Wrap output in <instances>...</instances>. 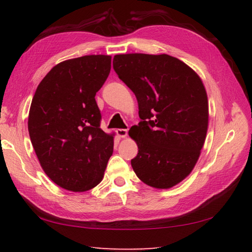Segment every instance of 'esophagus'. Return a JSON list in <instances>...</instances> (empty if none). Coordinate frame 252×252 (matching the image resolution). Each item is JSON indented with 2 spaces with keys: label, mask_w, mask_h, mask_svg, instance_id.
<instances>
[{
  "label": "esophagus",
  "mask_w": 252,
  "mask_h": 252,
  "mask_svg": "<svg viewBox=\"0 0 252 252\" xmlns=\"http://www.w3.org/2000/svg\"><path fill=\"white\" fill-rule=\"evenodd\" d=\"M117 134L120 136V138H126V136L127 135V130L126 129H118Z\"/></svg>",
  "instance_id": "esophagus-1"
}]
</instances>
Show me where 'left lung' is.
Returning a JSON list of instances; mask_svg holds the SVG:
<instances>
[{"label": "left lung", "mask_w": 252, "mask_h": 252, "mask_svg": "<svg viewBox=\"0 0 252 252\" xmlns=\"http://www.w3.org/2000/svg\"><path fill=\"white\" fill-rule=\"evenodd\" d=\"M113 69L133 91L141 121L129 131L139 153L131 165L140 180L170 189L193 170L208 126V100L196 72L170 55L123 54Z\"/></svg>", "instance_id": "8db88e82"}]
</instances>
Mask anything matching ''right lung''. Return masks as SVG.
Returning <instances> with one entry per match:
<instances>
[{"label": "right lung", "mask_w": 252, "mask_h": 252, "mask_svg": "<svg viewBox=\"0 0 252 252\" xmlns=\"http://www.w3.org/2000/svg\"><path fill=\"white\" fill-rule=\"evenodd\" d=\"M111 56L89 55L52 68L40 81L29 114L30 138L44 172L72 191L102 181L113 136L100 127L94 95L107 80Z\"/></svg>", "instance_id": "add662e5"}]
</instances>
